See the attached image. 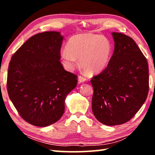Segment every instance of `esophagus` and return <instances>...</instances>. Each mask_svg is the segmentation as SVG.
Instances as JSON below:
<instances>
[{"label":"esophagus","mask_w":155,"mask_h":155,"mask_svg":"<svg viewBox=\"0 0 155 155\" xmlns=\"http://www.w3.org/2000/svg\"><path fill=\"white\" fill-rule=\"evenodd\" d=\"M78 82H79V83H83L86 81V78L85 77H82V76H79V77H78Z\"/></svg>","instance_id":"34e87169"}]
</instances>
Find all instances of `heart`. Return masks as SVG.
I'll list each match as a JSON object with an SVG mask.
<instances>
[{
	"instance_id": "b5f03b06",
	"label": "heart",
	"mask_w": 155,
	"mask_h": 155,
	"mask_svg": "<svg viewBox=\"0 0 155 155\" xmlns=\"http://www.w3.org/2000/svg\"><path fill=\"white\" fill-rule=\"evenodd\" d=\"M61 52V60L68 70H72L80 59V65L87 74L103 71L108 65L112 54V46L108 39L92 33L71 37Z\"/></svg>"
}]
</instances>
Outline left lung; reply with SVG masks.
Segmentation results:
<instances>
[{
    "instance_id": "obj_1",
    "label": "left lung",
    "mask_w": 155,
    "mask_h": 155,
    "mask_svg": "<svg viewBox=\"0 0 155 155\" xmlns=\"http://www.w3.org/2000/svg\"><path fill=\"white\" fill-rule=\"evenodd\" d=\"M114 52L107 67L91 80V108L96 118L107 126L132 118L146 101L149 90L148 65L135 41L112 33Z\"/></svg>"
}]
</instances>
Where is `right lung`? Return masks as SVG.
Segmentation results:
<instances>
[{
	"label": "right lung",
	"mask_w": 155,
	"mask_h": 155,
	"mask_svg": "<svg viewBox=\"0 0 155 155\" xmlns=\"http://www.w3.org/2000/svg\"><path fill=\"white\" fill-rule=\"evenodd\" d=\"M63 39L57 31L36 34L9 62V98L20 116L37 127H47L61 118L65 97L77 85V75L65 70L59 61Z\"/></svg>",
	"instance_id": "1"
}]
</instances>
